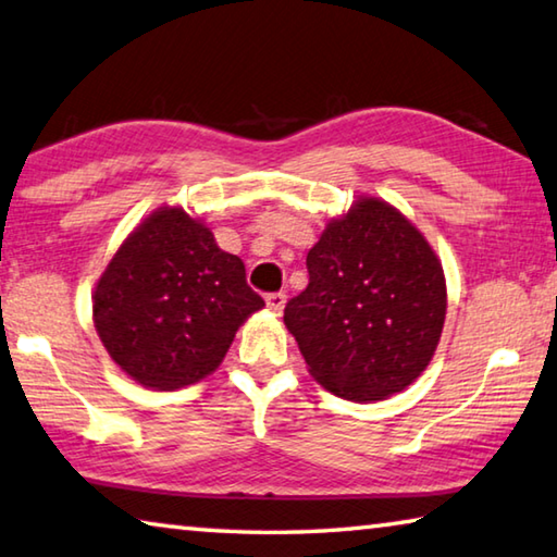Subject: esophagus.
Masks as SVG:
<instances>
[{
    "label": "esophagus",
    "instance_id": "esophagus-1",
    "mask_svg": "<svg viewBox=\"0 0 557 557\" xmlns=\"http://www.w3.org/2000/svg\"><path fill=\"white\" fill-rule=\"evenodd\" d=\"M265 305H268L270 311L280 313L287 305V295H285V292H270V295L265 297Z\"/></svg>",
    "mask_w": 557,
    "mask_h": 557
}]
</instances>
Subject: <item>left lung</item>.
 <instances>
[{"label": "left lung", "mask_w": 557, "mask_h": 557, "mask_svg": "<svg viewBox=\"0 0 557 557\" xmlns=\"http://www.w3.org/2000/svg\"><path fill=\"white\" fill-rule=\"evenodd\" d=\"M285 307L309 372L352 401L397 394L426 370L446 321V277L417 228L380 199L331 221Z\"/></svg>", "instance_id": "1"}]
</instances>
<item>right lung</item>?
I'll list each match as a JSON object with an SVG mask.
<instances>
[{"mask_svg":"<svg viewBox=\"0 0 557 557\" xmlns=\"http://www.w3.org/2000/svg\"><path fill=\"white\" fill-rule=\"evenodd\" d=\"M265 301L238 256L182 209L146 219L99 277L95 326L111 360L153 389H180L219 368L236 331Z\"/></svg>","mask_w":557,"mask_h":557,"instance_id":"right-lung-1","label":"right lung"}]
</instances>
